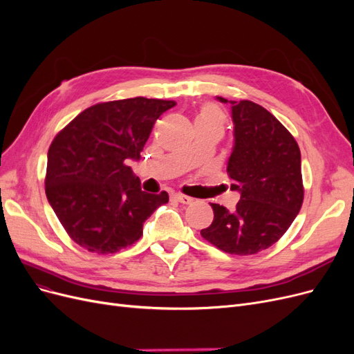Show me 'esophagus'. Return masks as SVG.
<instances>
[{
  "instance_id": "esophagus-1",
  "label": "esophagus",
  "mask_w": 354,
  "mask_h": 354,
  "mask_svg": "<svg viewBox=\"0 0 354 354\" xmlns=\"http://www.w3.org/2000/svg\"><path fill=\"white\" fill-rule=\"evenodd\" d=\"M173 199H176V201H178L180 203H185V205H189V203H192V198H189V196H186V195H181V194H174L173 195Z\"/></svg>"
}]
</instances>
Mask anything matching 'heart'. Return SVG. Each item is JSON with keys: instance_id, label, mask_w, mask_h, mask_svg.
Masks as SVG:
<instances>
[{"instance_id": "obj_1", "label": "heart", "mask_w": 354, "mask_h": 354, "mask_svg": "<svg viewBox=\"0 0 354 354\" xmlns=\"http://www.w3.org/2000/svg\"><path fill=\"white\" fill-rule=\"evenodd\" d=\"M195 125H205L216 128V130L223 136L224 128H226V116L223 111L214 103H205L201 106V109L195 118Z\"/></svg>"}]
</instances>
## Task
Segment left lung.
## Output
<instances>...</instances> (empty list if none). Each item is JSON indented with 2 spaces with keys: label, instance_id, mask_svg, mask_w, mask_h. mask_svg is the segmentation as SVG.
Listing matches in <instances>:
<instances>
[{
  "label": "left lung",
  "instance_id": "8db88e82",
  "mask_svg": "<svg viewBox=\"0 0 354 354\" xmlns=\"http://www.w3.org/2000/svg\"><path fill=\"white\" fill-rule=\"evenodd\" d=\"M230 103L234 146L227 176L241 199L232 211L211 203L214 220L201 234L224 252L252 255L279 241L301 209V153L292 134L263 106Z\"/></svg>",
  "mask_w": 354,
  "mask_h": 354
}]
</instances>
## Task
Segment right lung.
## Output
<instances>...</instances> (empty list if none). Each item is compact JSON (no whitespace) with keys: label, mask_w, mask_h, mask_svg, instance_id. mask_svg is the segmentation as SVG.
Returning <instances> with one entry per match:
<instances>
[{"label":"right lung","mask_w":354,"mask_h":354,"mask_svg":"<svg viewBox=\"0 0 354 354\" xmlns=\"http://www.w3.org/2000/svg\"><path fill=\"white\" fill-rule=\"evenodd\" d=\"M174 100L134 97L93 104L48 149L46 195L69 238L88 252L113 254L142 238L143 223L168 202L146 194L128 167Z\"/></svg>","instance_id":"1"}]
</instances>
